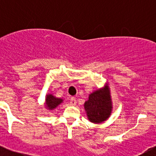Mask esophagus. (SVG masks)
<instances>
[{"mask_svg": "<svg viewBox=\"0 0 156 156\" xmlns=\"http://www.w3.org/2000/svg\"><path fill=\"white\" fill-rule=\"evenodd\" d=\"M69 104L73 106L76 105V100L75 98H70Z\"/></svg>", "mask_w": 156, "mask_h": 156, "instance_id": "1", "label": "esophagus"}]
</instances>
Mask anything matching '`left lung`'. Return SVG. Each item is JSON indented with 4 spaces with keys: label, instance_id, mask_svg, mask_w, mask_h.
Instances as JSON below:
<instances>
[{
    "label": "left lung",
    "instance_id": "1",
    "mask_svg": "<svg viewBox=\"0 0 156 156\" xmlns=\"http://www.w3.org/2000/svg\"><path fill=\"white\" fill-rule=\"evenodd\" d=\"M88 120L98 124L110 117L112 112V101L108 83L89 94L83 105Z\"/></svg>",
    "mask_w": 156,
    "mask_h": 156
}]
</instances>
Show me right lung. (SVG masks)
<instances>
[{"label": "right lung", "mask_w": 156, "mask_h": 156, "mask_svg": "<svg viewBox=\"0 0 156 156\" xmlns=\"http://www.w3.org/2000/svg\"><path fill=\"white\" fill-rule=\"evenodd\" d=\"M63 102V99L59 98H56L55 96H54L51 93L48 94H46L45 97V101H44V107L46 108L47 110L49 111H52L55 108H56L60 104Z\"/></svg>", "instance_id": "obj_1"}]
</instances>
